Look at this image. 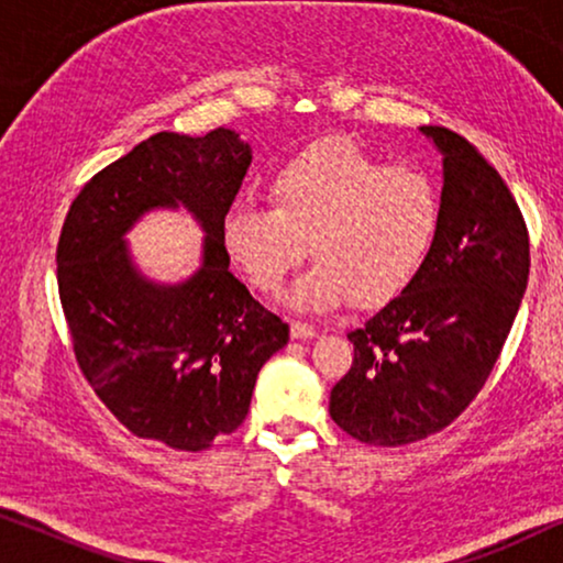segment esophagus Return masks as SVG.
Wrapping results in <instances>:
<instances>
[{
	"label": "esophagus",
	"mask_w": 563,
	"mask_h": 563,
	"mask_svg": "<svg viewBox=\"0 0 563 563\" xmlns=\"http://www.w3.org/2000/svg\"><path fill=\"white\" fill-rule=\"evenodd\" d=\"M289 330H291V338H314V335H318V330H314L312 325H307V322H299V320L291 322Z\"/></svg>",
	"instance_id": "34e87169"
}]
</instances>
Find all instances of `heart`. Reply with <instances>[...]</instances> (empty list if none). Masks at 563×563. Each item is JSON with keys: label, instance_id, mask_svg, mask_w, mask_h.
Returning <instances> with one entry per match:
<instances>
[{"label": "heart", "instance_id": "heart-1", "mask_svg": "<svg viewBox=\"0 0 563 563\" xmlns=\"http://www.w3.org/2000/svg\"><path fill=\"white\" fill-rule=\"evenodd\" d=\"M272 207L235 199L220 218V243L243 279L276 295L305 258L318 261L291 289L302 310L345 299L376 307L407 289L441 228V195L428 174L387 166L349 137H322L268 176Z\"/></svg>", "mask_w": 563, "mask_h": 563}]
</instances>
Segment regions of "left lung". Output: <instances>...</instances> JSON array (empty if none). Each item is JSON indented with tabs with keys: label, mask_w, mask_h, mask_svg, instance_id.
Returning <instances> with one entry per match:
<instances>
[{
	"label": "left lung",
	"mask_w": 563,
	"mask_h": 563,
	"mask_svg": "<svg viewBox=\"0 0 563 563\" xmlns=\"http://www.w3.org/2000/svg\"><path fill=\"white\" fill-rule=\"evenodd\" d=\"M420 133L441 153V228L407 289L351 330L353 364L330 391V418L368 445L451 426L497 364L528 287V228L503 176L453 130Z\"/></svg>",
	"instance_id": "left-lung-1"
}]
</instances>
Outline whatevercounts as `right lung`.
<instances>
[{
	"instance_id": "1",
	"label": "right lung",
	"mask_w": 563,
	"mask_h": 563,
	"mask_svg": "<svg viewBox=\"0 0 563 563\" xmlns=\"http://www.w3.org/2000/svg\"><path fill=\"white\" fill-rule=\"evenodd\" d=\"M251 166L235 130L156 133L102 168L74 199L56 251L74 353L97 397L130 433L205 451L249 415L261 366L289 325L230 274L220 218ZM187 209L203 228L200 266L156 283L126 233L148 211Z\"/></svg>"
}]
</instances>
